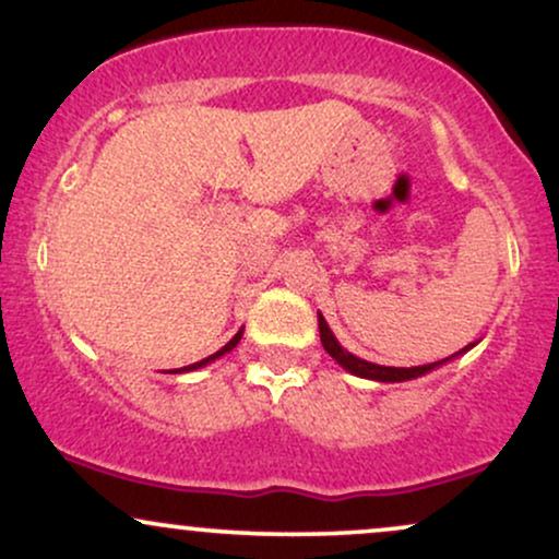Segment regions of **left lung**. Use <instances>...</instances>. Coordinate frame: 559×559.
<instances>
[{"label":"left lung","mask_w":559,"mask_h":559,"mask_svg":"<svg viewBox=\"0 0 559 559\" xmlns=\"http://www.w3.org/2000/svg\"><path fill=\"white\" fill-rule=\"evenodd\" d=\"M319 332H321V344H323V349H326V353L332 355L334 360L340 362L344 370H347V373H353V376H357V378H368V381H381V383H402V381H412V378H419V376L430 373V370L440 368V365L451 362L453 357H459V355L469 353V349L474 347V344H477V342H474V344H469V347L459 349L456 355L445 357V360L430 362V365H417V368H389V365H376V362H368V360H362V357H355L353 353H347V349H344L342 344H340V340H336V336H334L332 329H329V323H326V319H323L321 313H319Z\"/></svg>","instance_id":"1"}]
</instances>
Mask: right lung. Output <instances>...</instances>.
Returning <instances> with one entry per match:
<instances>
[{
  "label": "right lung",
  "mask_w": 559,
  "mask_h": 559,
  "mask_svg": "<svg viewBox=\"0 0 559 559\" xmlns=\"http://www.w3.org/2000/svg\"><path fill=\"white\" fill-rule=\"evenodd\" d=\"M240 336H243V329H240V332L236 334V336H233V340L230 342H227L225 344V347L223 349H217V353L215 355H210V357H204V360H199V362H194V365H186V368H176V370H170V373H189V370H197V368H204V365H210L212 360H217V357H223L225 353H230V349L233 347H236V344L240 342Z\"/></svg>",
  "instance_id": "1"
}]
</instances>
